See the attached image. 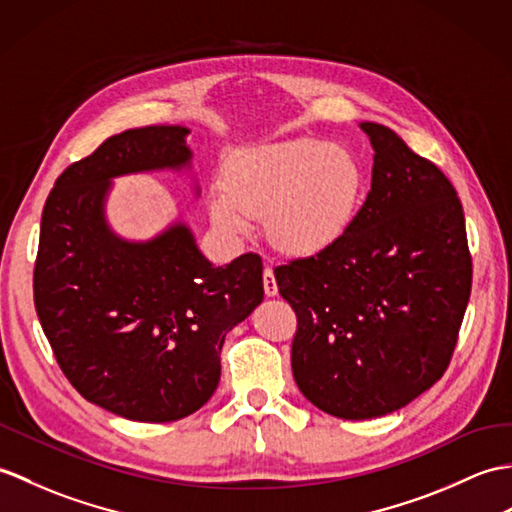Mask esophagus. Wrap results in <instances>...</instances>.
Returning <instances> with one entry per match:
<instances>
[{
  "mask_svg": "<svg viewBox=\"0 0 512 512\" xmlns=\"http://www.w3.org/2000/svg\"><path fill=\"white\" fill-rule=\"evenodd\" d=\"M277 279H275V272H272V268H264V292L266 296H275L277 294Z\"/></svg>",
  "mask_w": 512,
  "mask_h": 512,
  "instance_id": "1",
  "label": "esophagus"
}]
</instances>
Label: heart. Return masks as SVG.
<instances>
[{"mask_svg":"<svg viewBox=\"0 0 512 512\" xmlns=\"http://www.w3.org/2000/svg\"><path fill=\"white\" fill-rule=\"evenodd\" d=\"M364 187L358 159L320 139H288L233 152L211 216L224 231L244 233L266 220L272 246L312 257L336 246L355 220Z\"/></svg>","mask_w":512,"mask_h":512,"instance_id":"heart-1","label":"heart"}]
</instances>
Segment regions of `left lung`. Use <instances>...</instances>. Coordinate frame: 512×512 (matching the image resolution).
I'll return each mask as SVG.
<instances>
[{"instance_id": "1", "label": "left lung", "mask_w": 512, "mask_h": 512, "mask_svg": "<svg viewBox=\"0 0 512 512\" xmlns=\"http://www.w3.org/2000/svg\"><path fill=\"white\" fill-rule=\"evenodd\" d=\"M371 139L373 181L329 251L275 268L296 314L294 382L338 419L384 417L447 371L471 294L465 213L449 178L390 128Z\"/></svg>"}]
</instances>
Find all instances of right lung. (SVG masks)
Listing matches in <instances>:
<instances>
[{"label":"right lung","mask_w":512,"mask_h":512,"mask_svg":"<svg viewBox=\"0 0 512 512\" xmlns=\"http://www.w3.org/2000/svg\"><path fill=\"white\" fill-rule=\"evenodd\" d=\"M187 133L124 130L71 163L45 200L34 261V307L69 384L141 423L205 406L224 338L264 301L255 253L213 268L183 222L148 242L122 240L106 224L111 178L185 168Z\"/></svg>","instance_id":"add662e5"}]
</instances>
